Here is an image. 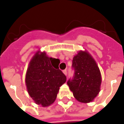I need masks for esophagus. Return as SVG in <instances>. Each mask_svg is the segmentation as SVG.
<instances>
[{
	"mask_svg": "<svg viewBox=\"0 0 124 124\" xmlns=\"http://www.w3.org/2000/svg\"><path fill=\"white\" fill-rule=\"evenodd\" d=\"M63 73H64V74L65 75H67V70H63Z\"/></svg>",
	"mask_w": 124,
	"mask_h": 124,
	"instance_id": "1",
	"label": "esophagus"
}]
</instances>
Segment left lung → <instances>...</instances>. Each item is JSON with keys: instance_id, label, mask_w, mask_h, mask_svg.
<instances>
[{"instance_id": "8db88e82", "label": "left lung", "mask_w": 124, "mask_h": 124, "mask_svg": "<svg viewBox=\"0 0 124 124\" xmlns=\"http://www.w3.org/2000/svg\"><path fill=\"white\" fill-rule=\"evenodd\" d=\"M73 77L67 84L74 97L80 102L89 103L100 90L102 77L95 60L87 51H80L73 57Z\"/></svg>"}]
</instances>
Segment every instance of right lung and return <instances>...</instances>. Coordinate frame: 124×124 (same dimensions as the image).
<instances>
[{"instance_id": "1", "label": "right lung", "mask_w": 124, "mask_h": 124, "mask_svg": "<svg viewBox=\"0 0 124 124\" xmlns=\"http://www.w3.org/2000/svg\"><path fill=\"white\" fill-rule=\"evenodd\" d=\"M54 59L45 52L38 51L30 61L26 75V84L30 96L38 105L50 106L56 100L59 88L66 81V77Z\"/></svg>"}]
</instances>
